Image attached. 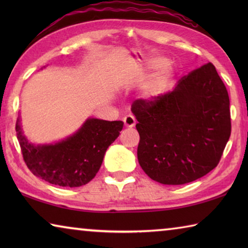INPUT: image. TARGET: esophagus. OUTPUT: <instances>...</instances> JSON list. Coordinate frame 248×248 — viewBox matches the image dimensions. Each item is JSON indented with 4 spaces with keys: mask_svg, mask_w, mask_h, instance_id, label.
<instances>
[{
    "mask_svg": "<svg viewBox=\"0 0 248 248\" xmlns=\"http://www.w3.org/2000/svg\"><path fill=\"white\" fill-rule=\"evenodd\" d=\"M124 123L125 127H134V124H136V119H134V117L132 115H127L124 118Z\"/></svg>",
    "mask_w": 248,
    "mask_h": 248,
    "instance_id": "obj_1",
    "label": "esophagus"
}]
</instances>
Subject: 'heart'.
<instances>
[{
    "mask_svg": "<svg viewBox=\"0 0 248 248\" xmlns=\"http://www.w3.org/2000/svg\"><path fill=\"white\" fill-rule=\"evenodd\" d=\"M163 62H164V59L154 58L150 61V66H158L161 65ZM170 74H171V66L165 65L164 68L162 69L161 72H159L156 77L151 79L148 85H146V93L149 95L156 94L157 92L161 90L163 84H164L167 81V78H170Z\"/></svg>",
    "mask_w": 248,
    "mask_h": 248,
    "instance_id": "b5f03b06",
    "label": "heart"
}]
</instances>
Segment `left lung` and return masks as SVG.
I'll return each mask as SVG.
<instances>
[{
    "label": "left lung",
    "instance_id": "1",
    "mask_svg": "<svg viewBox=\"0 0 248 248\" xmlns=\"http://www.w3.org/2000/svg\"><path fill=\"white\" fill-rule=\"evenodd\" d=\"M138 161L164 185H183L219 164L231 136L230 98L212 63L185 75L174 91L134 100Z\"/></svg>",
    "mask_w": 248,
    "mask_h": 248
}]
</instances>
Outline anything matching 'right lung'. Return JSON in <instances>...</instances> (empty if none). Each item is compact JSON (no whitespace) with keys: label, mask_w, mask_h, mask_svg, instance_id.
Returning a JSON list of instances; mask_svg holds the SVG:
<instances>
[{"label":"right lung","mask_w":248,"mask_h":248,"mask_svg":"<svg viewBox=\"0 0 248 248\" xmlns=\"http://www.w3.org/2000/svg\"><path fill=\"white\" fill-rule=\"evenodd\" d=\"M123 121L87 119L72 137L56 144L33 145L16 123V134L25 164L31 173L52 185L79 187L93 179L108 146L118 138Z\"/></svg>","instance_id":"add662e5"}]
</instances>
